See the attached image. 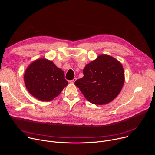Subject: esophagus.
<instances>
[{"label": "esophagus", "instance_id": "34e87169", "mask_svg": "<svg viewBox=\"0 0 155 155\" xmlns=\"http://www.w3.org/2000/svg\"><path fill=\"white\" fill-rule=\"evenodd\" d=\"M77 80V78H74L73 80H70L69 81V82L71 83H75V81Z\"/></svg>", "mask_w": 155, "mask_h": 155}]
</instances>
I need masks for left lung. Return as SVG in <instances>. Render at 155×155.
<instances>
[{"mask_svg":"<svg viewBox=\"0 0 155 155\" xmlns=\"http://www.w3.org/2000/svg\"><path fill=\"white\" fill-rule=\"evenodd\" d=\"M83 77L75 84L91 103L105 105L117 97L124 82V73L120 61L107 54H101L86 65Z\"/></svg>","mask_w":155,"mask_h":155,"instance_id":"1","label":"left lung"}]
</instances>
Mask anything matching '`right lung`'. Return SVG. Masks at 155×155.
Wrapping results in <instances>:
<instances>
[{"label": "right lung", "instance_id": "obj_1", "mask_svg": "<svg viewBox=\"0 0 155 155\" xmlns=\"http://www.w3.org/2000/svg\"><path fill=\"white\" fill-rule=\"evenodd\" d=\"M29 93L41 101H51L68 84L62 70L45 58L34 61L27 68L24 75Z\"/></svg>", "mask_w": 155, "mask_h": 155}]
</instances>
